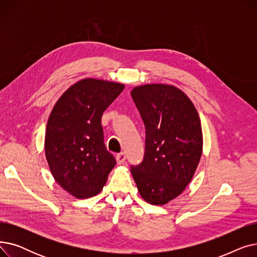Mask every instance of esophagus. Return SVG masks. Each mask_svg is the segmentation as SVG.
Segmentation results:
<instances>
[{
    "mask_svg": "<svg viewBox=\"0 0 257 257\" xmlns=\"http://www.w3.org/2000/svg\"><path fill=\"white\" fill-rule=\"evenodd\" d=\"M115 158H116V163L118 165H123L126 160V155H125V153L121 152V153H118Z\"/></svg>",
    "mask_w": 257,
    "mask_h": 257,
    "instance_id": "34e87169",
    "label": "esophagus"
}]
</instances>
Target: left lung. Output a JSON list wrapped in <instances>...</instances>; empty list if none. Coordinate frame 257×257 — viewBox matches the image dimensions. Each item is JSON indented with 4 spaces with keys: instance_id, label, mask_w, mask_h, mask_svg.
Here are the masks:
<instances>
[{
    "instance_id": "1",
    "label": "left lung",
    "mask_w": 257,
    "mask_h": 257,
    "mask_svg": "<svg viewBox=\"0 0 257 257\" xmlns=\"http://www.w3.org/2000/svg\"><path fill=\"white\" fill-rule=\"evenodd\" d=\"M131 97L146 127L144 160L131 167V174L145 201L165 205L185 190L200 163V117L191 99L174 85L136 86Z\"/></svg>"
}]
</instances>
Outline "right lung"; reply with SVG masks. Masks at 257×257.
I'll use <instances>...</instances> for the list:
<instances>
[{
  "label": "right lung",
  "mask_w": 257,
  "mask_h": 257,
  "mask_svg": "<svg viewBox=\"0 0 257 257\" xmlns=\"http://www.w3.org/2000/svg\"><path fill=\"white\" fill-rule=\"evenodd\" d=\"M124 87L114 81L85 78L67 88L53 107L45 154L54 179L75 198L98 195L116 164L105 147L101 117Z\"/></svg>",
  "instance_id": "right-lung-1"
}]
</instances>
